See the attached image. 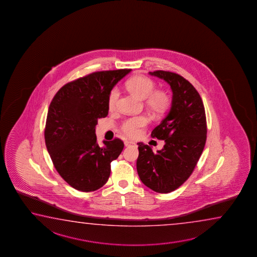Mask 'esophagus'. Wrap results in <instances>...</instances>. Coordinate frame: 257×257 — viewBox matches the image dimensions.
<instances>
[{
  "label": "esophagus",
  "instance_id": "1",
  "mask_svg": "<svg viewBox=\"0 0 257 257\" xmlns=\"http://www.w3.org/2000/svg\"><path fill=\"white\" fill-rule=\"evenodd\" d=\"M124 145H125V147H128V146H131V145H135V142H133L131 140H126L124 141Z\"/></svg>",
  "mask_w": 257,
  "mask_h": 257
}]
</instances>
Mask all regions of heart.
Listing matches in <instances>:
<instances>
[{"mask_svg":"<svg viewBox=\"0 0 257 257\" xmlns=\"http://www.w3.org/2000/svg\"><path fill=\"white\" fill-rule=\"evenodd\" d=\"M128 90L145 100V104L153 114L161 116L166 113L171 105V98L166 91L163 90H156V83L152 79L142 75H138L131 78L127 82ZM119 97V91L117 88L111 89L109 91L108 105L109 109H115L117 107V100ZM149 117L146 115L127 118L122 124V131L130 137H136L140 134V130L148 124Z\"/></svg>","mask_w":257,"mask_h":257,"instance_id":"heart-1","label":"heart"}]
</instances>
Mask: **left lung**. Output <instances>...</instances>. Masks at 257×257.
<instances>
[{
    "label": "left lung",
    "instance_id": "1",
    "mask_svg": "<svg viewBox=\"0 0 257 257\" xmlns=\"http://www.w3.org/2000/svg\"><path fill=\"white\" fill-rule=\"evenodd\" d=\"M148 74L165 80L173 98L167 116L151 133L152 138L165 141L164 148L154 153L148 145L138 143L137 170L146 186L155 192L168 193L190 177L204 149V105L199 92L183 76L161 70Z\"/></svg>",
    "mask_w": 257,
    "mask_h": 257
}]
</instances>
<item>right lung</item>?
I'll list each match as a JSON object with an SVG mask.
<instances>
[{"label": "right lung", "mask_w": 257, "mask_h": 257, "mask_svg": "<svg viewBox=\"0 0 257 257\" xmlns=\"http://www.w3.org/2000/svg\"><path fill=\"white\" fill-rule=\"evenodd\" d=\"M131 69L101 71L66 83L48 108L45 142L55 168L70 186L93 192L107 183L110 163L124 148L119 139L97 143V120L109 112V91Z\"/></svg>", "instance_id": "add662e5"}]
</instances>
